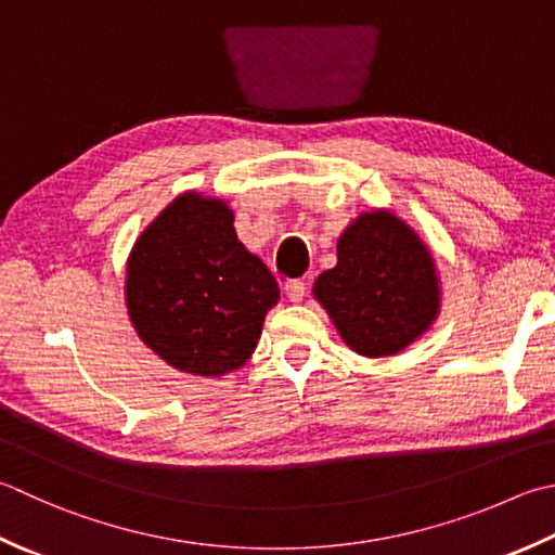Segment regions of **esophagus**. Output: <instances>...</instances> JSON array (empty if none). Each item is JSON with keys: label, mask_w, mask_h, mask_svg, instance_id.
Wrapping results in <instances>:
<instances>
[{"label": "esophagus", "mask_w": 555, "mask_h": 555, "mask_svg": "<svg viewBox=\"0 0 555 555\" xmlns=\"http://www.w3.org/2000/svg\"><path fill=\"white\" fill-rule=\"evenodd\" d=\"M306 291H308L306 281H300V279L284 281V293H286L291 302H300L302 298H306Z\"/></svg>", "instance_id": "34e87169"}]
</instances>
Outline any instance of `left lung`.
I'll use <instances>...</instances> for the list:
<instances>
[{
	"instance_id": "obj_1",
	"label": "left lung",
	"mask_w": 555,
	"mask_h": 555,
	"mask_svg": "<svg viewBox=\"0 0 555 555\" xmlns=\"http://www.w3.org/2000/svg\"><path fill=\"white\" fill-rule=\"evenodd\" d=\"M336 257V267L314 281V298L356 353L383 358L404 351L436 320V264L395 214L358 216L339 237Z\"/></svg>"
}]
</instances>
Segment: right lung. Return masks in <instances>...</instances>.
Masks as SVG:
<instances>
[{"instance_id":"right-lung-1","label":"right lung","mask_w":555,"mask_h":555,"mask_svg":"<svg viewBox=\"0 0 555 555\" xmlns=\"http://www.w3.org/2000/svg\"><path fill=\"white\" fill-rule=\"evenodd\" d=\"M125 296L149 349L182 373L219 377L253 356L279 286L237 241L225 202L188 192L139 235Z\"/></svg>"}]
</instances>
